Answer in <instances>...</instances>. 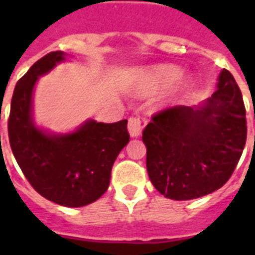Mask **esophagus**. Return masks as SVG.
<instances>
[{
  "label": "esophagus",
  "instance_id": "34e87169",
  "mask_svg": "<svg viewBox=\"0 0 255 255\" xmlns=\"http://www.w3.org/2000/svg\"><path fill=\"white\" fill-rule=\"evenodd\" d=\"M145 124H147V122L141 116H131L128 119V132H129V135L132 137H137V136L141 135Z\"/></svg>",
  "mask_w": 255,
  "mask_h": 255
}]
</instances>
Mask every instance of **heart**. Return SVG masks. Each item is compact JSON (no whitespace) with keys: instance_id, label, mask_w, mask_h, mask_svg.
Instances as JSON below:
<instances>
[{"instance_id":"heart-1","label":"heart","mask_w":255,"mask_h":255,"mask_svg":"<svg viewBox=\"0 0 255 255\" xmlns=\"http://www.w3.org/2000/svg\"><path fill=\"white\" fill-rule=\"evenodd\" d=\"M181 75V70L174 67V66H161L153 71L152 78L156 85L165 86L173 83L174 81H177Z\"/></svg>"}]
</instances>
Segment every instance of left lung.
Masks as SVG:
<instances>
[{
	"label": "left lung",
	"mask_w": 255,
	"mask_h": 255,
	"mask_svg": "<svg viewBox=\"0 0 255 255\" xmlns=\"http://www.w3.org/2000/svg\"><path fill=\"white\" fill-rule=\"evenodd\" d=\"M246 135L241 90L224 69L204 107L176 106L152 116L143 131L149 180L178 201L212 193L233 174Z\"/></svg>",
	"instance_id": "8db88e82"
}]
</instances>
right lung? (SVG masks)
Wrapping results in <instances>:
<instances>
[{
    "label": "right lung",
    "mask_w": 255,
    "mask_h": 255,
    "mask_svg": "<svg viewBox=\"0 0 255 255\" xmlns=\"http://www.w3.org/2000/svg\"><path fill=\"white\" fill-rule=\"evenodd\" d=\"M65 57L63 51L46 54L17 82L7 132L14 157L30 185L50 201L79 208L96 201L107 190L112 165L129 141V133L127 120L111 124L88 120L66 135H50L34 126L35 82Z\"/></svg>",
    "instance_id": "1"
}]
</instances>
